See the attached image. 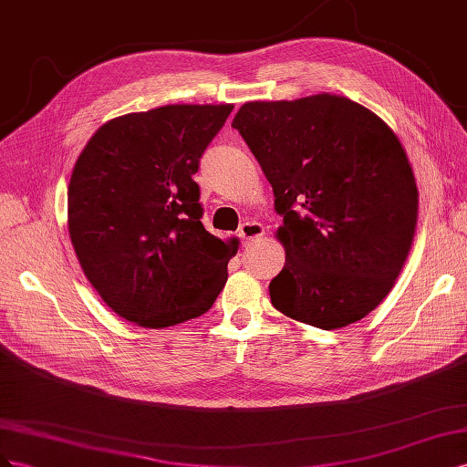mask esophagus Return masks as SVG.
Masks as SVG:
<instances>
[{
    "mask_svg": "<svg viewBox=\"0 0 467 467\" xmlns=\"http://www.w3.org/2000/svg\"><path fill=\"white\" fill-rule=\"evenodd\" d=\"M238 236H241V241L244 244H250L252 241H258V238L264 236V226L256 221H246L244 224H241V229H238Z\"/></svg>",
    "mask_w": 467,
    "mask_h": 467,
    "instance_id": "34e87169",
    "label": "esophagus"
}]
</instances>
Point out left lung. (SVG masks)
I'll return each mask as SVG.
<instances>
[{
	"instance_id": "left-lung-1",
	"label": "left lung",
	"mask_w": 467,
	"mask_h": 467,
	"mask_svg": "<svg viewBox=\"0 0 467 467\" xmlns=\"http://www.w3.org/2000/svg\"><path fill=\"white\" fill-rule=\"evenodd\" d=\"M272 183L285 264L272 305L335 330L388 297L415 236L419 190L403 144L344 96L248 101L233 119Z\"/></svg>"
}]
</instances>
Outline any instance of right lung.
Returning a JSON list of instances; mask_svg holds the SVG:
<instances>
[{"instance_id":"obj_1","label":"right lung","mask_w":467,"mask_h":467,"mask_svg":"<svg viewBox=\"0 0 467 467\" xmlns=\"http://www.w3.org/2000/svg\"><path fill=\"white\" fill-rule=\"evenodd\" d=\"M233 105L115 117L78 156L68 233L88 282L119 317L166 328L207 313L238 241L205 231L193 174Z\"/></svg>"}]
</instances>
